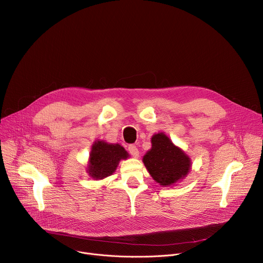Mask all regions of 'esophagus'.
Instances as JSON below:
<instances>
[{
	"label": "esophagus",
	"instance_id": "1",
	"mask_svg": "<svg viewBox=\"0 0 263 263\" xmlns=\"http://www.w3.org/2000/svg\"><path fill=\"white\" fill-rule=\"evenodd\" d=\"M128 151L130 152V154H131L133 157H138V155H139V151H138L137 147L134 146V145H130V146L128 147Z\"/></svg>",
	"mask_w": 263,
	"mask_h": 263
}]
</instances>
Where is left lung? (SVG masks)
<instances>
[{
    "label": "left lung",
    "mask_w": 263,
    "mask_h": 263,
    "mask_svg": "<svg viewBox=\"0 0 263 263\" xmlns=\"http://www.w3.org/2000/svg\"><path fill=\"white\" fill-rule=\"evenodd\" d=\"M143 162L152 179L163 187L181 182L191 169L190 157L164 132L151 137V149L144 155Z\"/></svg>",
    "instance_id": "8db88e82"
}]
</instances>
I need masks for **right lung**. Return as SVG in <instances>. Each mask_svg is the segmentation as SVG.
I'll return each instance as SVG.
<instances>
[{
	"label": "right lung",
	"instance_id": "obj_1",
	"mask_svg": "<svg viewBox=\"0 0 263 263\" xmlns=\"http://www.w3.org/2000/svg\"><path fill=\"white\" fill-rule=\"evenodd\" d=\"M129 153L119 144L95 141L92 145L86 172L94 180H102L113 174L121 160H127Z\"/></svg>",
	"mask_w": 263,
	"mask_h": 263
}]
</instances>
